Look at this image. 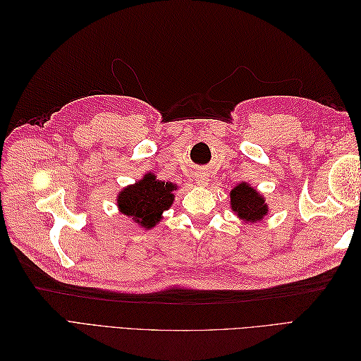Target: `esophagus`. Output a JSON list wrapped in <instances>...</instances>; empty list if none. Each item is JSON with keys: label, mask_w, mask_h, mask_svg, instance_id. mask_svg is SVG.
Here are the masks:
<instances>
[{"label": "esophagus", "mask_w": 361, "mask_h": 361, "mask_svg": "<svg viewBox=\"0 0 361 361\" xmlns=\"http://www.w3.org/2000/svg\"><path fill=\"white\" fill-rule=\"evenodd\" d=\"M194 180H195V183H197V185H206L209 179H207V176H206L204 173H199V174H195Z\"/></svg>", "instance_id": "1"}]
</instances>
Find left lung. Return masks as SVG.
Returning a JSON list of instances; mask_svg holds the SVG:
<instances>
[{"label": "left lung", "mask_w": 361, "mask_h": 361, "mask_svg": "<svg viewBox=\"0 0 361 361\" xmlns=\"http://www.w3.org/2000/svg\"><path fill=\"white\" fill-rule=\"evenodd\" d=\"M231 206L232 211L245 223L260 221L268 214L264 195L247 182L238 183L231 191Z\"/></svg>", "instance_id": "8db88e82"}]
</instances>
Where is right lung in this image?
<instances>
[{
  "instance_id": "right-lung-1",
  "label": "right lung",
  "mask_w": 361,
  "mask_h": 361,
  "mask_svg": "<svg viewBox=\"0 0 361 361\" xmlns=\"http://www.w3.org/2000/svg\"><path fill=\"white\" fill-rule=\"evenodd\" d=\"M178 187L173 182L158 180L154 173L123 188L117 195V206L133 221L145 228L155 227L162 218V212L173 204V191Z\"/></svg>"
}]
</instances>
